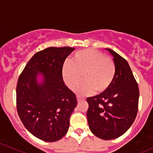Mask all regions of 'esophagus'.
Returning a JSON list of instances; mask_svg holds the SVG:
<instances>
[{"label": "esophagus", "mask_w": 153, "mask_h": 153, "mask_svg": "<svg viewBox=\"0 0 153 153\" xmlns=\"http://www.w3.org/2000/svg\"><path fill=\"white\" fill-rule=\"evenodd\" d=\"M77 100H78V102H80V101H84V98H82V97H81V96H77Z\"/></svg>", "instance_id": "esophagus-1"}]
</instances>
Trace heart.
<instances>
[{
    "label": "heart",
    "instance_id": "1",
    "mask_svg": "<svg viewBox=\"0 0 153 153\" xmlns=\"http://www.w3.org/2000/svg\"><path fill=\"white\" fill-rule=\"evenodd\" d=\"M62 78L69 89L76 87L83 78V82L76 89L81 95L106 92L115 75L114 61L99 51L92 49L81 50L74 54L62 69Z\"/></svg>",
    "mask_w": 153,
    "mask_h": 153
}]
</instances>
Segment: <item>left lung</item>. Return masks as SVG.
I'll return each instance as SVG.
<instances>
[{
  "label": "left lung",
  "instance_id": "8db88e82",
  "mask_svg": "<svg viewBox=\"0 0 153 153\" xmlns=\"http://www.w3.org/2000/svg\"><path fill=\"white\" fill-rule=\"evenodd\" d=\"M113 58L115 75L112 85L96 96L86 99L89 129L98 138L115 139L132 126L138 112L139 90L127 61L106 48Z\"/></svg>",
  "mask_w": 153,
  "mask_h": 153
}]
</instances>
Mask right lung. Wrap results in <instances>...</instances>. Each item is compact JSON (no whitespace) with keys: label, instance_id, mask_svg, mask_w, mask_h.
Here are the masks:
<instances>
[{"label":"right lung","instance_id":"obj_1","mask_svg":"<svg viewBox=\"0 0 153 153\" xmlns=\"http://www.w3.org/2000/svg\"><path fill=\"white\" fill-rule=\"evenodd\" d=\"M75 48L49 47L35 53L20 75L17 110L26 129L42 141L54 142L67 134L77 106L75 94L64 84L62 69Z\"/></svg>","mask_w":153,"mask_h":153}]
</instances>
